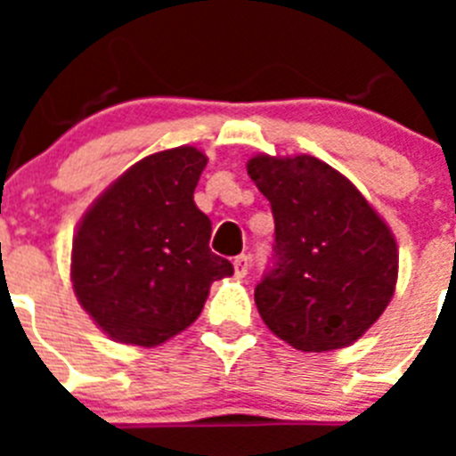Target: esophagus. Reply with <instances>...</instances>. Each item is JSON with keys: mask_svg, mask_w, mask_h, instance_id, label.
I'll return each mask as SVG.
<instances>
[{"mask_svg": "<svg viewBox=\"0 0 456 456\" xmlns=\"http://www.w3.org/2000/svg\"><path fill=\"white\" fill-rule=\"evenodd\" d=\"M232 267H235V276L237 278H244L248 273V256H237L235 260H232Z\"/></svg>", "mask_w": 456, "mask_h": 456, "instance_id": "1", "label": "esophagus"}]
</instances>
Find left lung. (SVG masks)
<instances>
[{"label":"left lung","instance_id":"left-lung-1","mask_svg":"<svg viewBox=\"0 0 456 456\" xmlns=\"http://www.w3.org/2000/svg\"><path fill=\"white\" fill-rule=\"evenodd\" d=\"M273 215L272 263L256 285L269 331L301 352L356 342L381 317L397 281V244L342 173L317 157L248 159Z\"/></svg>","mask_w":456,"mask_h":456}]
</instances>
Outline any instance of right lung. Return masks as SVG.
<instances>
[{
  "label": "right lung",
  "instance_id": "obj_1",
  "mask_svg": "<svg viewBox=\"0 0 456 456\" xmlns=\"http://www.w3.org/2000/svg\"><path fill=\"white\" fill-rule=\"evenodd\" d=\"M208 157L191 146L136 162L91 205L72 240V288L107 336L155 347L196 322L232 265L209 251L193 203Z\"/></svg>",
  "mask_w": 456,
  "mask_h": 456
}]
</instances>
